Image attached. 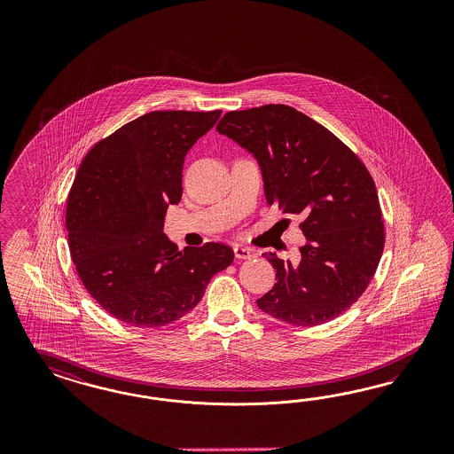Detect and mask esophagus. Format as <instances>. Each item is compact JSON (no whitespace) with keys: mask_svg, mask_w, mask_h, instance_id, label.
<instances>
[{"mask_svg":"<svg viewBox=\"0 0 454 454\" xmlns=\"http://www.w3.org/2000/svg\"><path fill=\"white\" fill-rule=\"evenodd\" d=\"M234 256H236V260H251L254 254L251 253V249H247V247H234Z\"/></svg>","mask_w":454,"mask_h":454,"instance_id":"1","label":"esophagus"}]
</instances>
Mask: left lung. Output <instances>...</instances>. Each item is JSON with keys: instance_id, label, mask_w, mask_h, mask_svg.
Segmentation results:
<instances>
[{"instance_id": "1", "label": "left lung", "mask_w": 454, "mask_h": 454, "mask_svg": "<svg viewBox=\"0 0 454 454\" xmlns=\"http://www.w3.org/2000/svg\"><path fill=\"white\" fill-rule=\"evenodd\" d=\"M218 133L253 153L266 201L301 216L298 264L262 256L276 283L256 304L294 326L343 315L366 291L385 247V223L368 168L323 124L286 105L228 111Z\"/></svg>"}]
</instances>
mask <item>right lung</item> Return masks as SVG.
Here are the masks:
<instances>
[{
  "label": "right lung",
  "mask_w": 454,
  "mask_h": 454,
  "mask_svg": "<svg viewBox=\"0 0 454 454\" xmlns=\"http://www.w3.org/2000/svg\"><path fill=\"white\" fill-rule=\"evenodd\" d=\"M221 116L152 111L98 141L69 190L67 230L82 286L111 317L137 328L173 323L201 301L231 247L179 251L163 233L166 207L183 194L184 156Z\"/></svg>",
  "instance_id": "add662e5"
}]
</instances>
